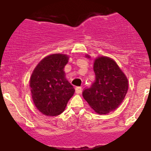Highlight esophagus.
<instances>
[{
    "mask_svg": "<svg viewBox=\"0 0 151 151\" xmlns=\"http://www.w3.org/2000/svg\"><path fill=\"white\" fill-rule=\"evenodd\" d=\"M75 92L77 94L81 93V92H82V87H81V86H77V87L75 88Z\"/></svg>",
    "mask_w": 151,
    "mask_h": 151,
    "instance_id": "obj_1",
    "label": "esophagus"
}]
</instances>
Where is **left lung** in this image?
Listing matches in <instances>:
<instances>
[{"label": "left lung", "instance_id": "left-lung-1", "mask_svg": "<svg viewBox=\"0 0 151 151\" xmlns=\"http://www.w3.org/2000/svg\"><path fill=\"white\" fill-rule=\"evenodd\" d=\"M93 70L96 81L84 89L83 96L97 114H106L123 102L128 91V80L116 62L109 57H98Z\"/></svg>", "mask_w": 151, "mask_h": 151}]
</instances>
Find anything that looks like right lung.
Segmentation results:
<instances>
[{"label": "right lung", "mask_w": 151, "mask_h": 151, "mask_svg": "<svg viewBox=\"0 0 151 151\" xmlns=\"http://www.w3.org/2000/svg\"><path fill=\"white\" fill-rule=\"evenodd\" d=\"M68 56L52 54L42 59L34 70L30 79L32 99L37 110L47 116L62 114L74 89L65 78L64 68Z\"/></svg>", "instance_id": "obj_1"}]
</instances>
